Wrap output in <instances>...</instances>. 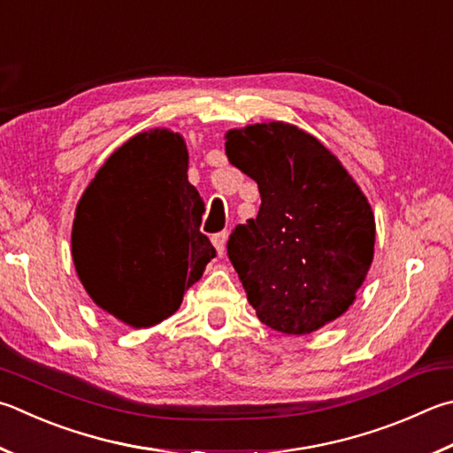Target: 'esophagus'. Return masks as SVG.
<instances>
[{
  "mask_svg": "<svg viewBox=\"0 0 453 453\" xmlns=\"http://www.w3.org/2000/svg\"><path fill=\"white\" fill-rule=\"evenodd\" d=\"M226 242H227V232H219L216 235H211V243H213V248L218 250L219 257L226 253Z\"/></svg>",
  "mask_w": 453,
  "mask_h": 453,
  "instance_id": "34e87169",
  "label": "esophagus"
}]
</instances>
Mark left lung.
Returning <instances> with one entry per match:
<instances>
[{"instance_id":"8db88e82","label":"left lung","mask_w":453,"mask_h":453,"mask_svg":"<svg viewBox=\"0 0 453 453\" xmlns=\"http://www.w3.org/2000/svg\"><path fill=\"white\" fill-rule=\"evenodd\" d=\"M227 160L257 182L259 213L227 257L261 323L307 334L355 303L374 255V216L334 154L287 122L226 134Z\"/></svg>"}]
</instances>
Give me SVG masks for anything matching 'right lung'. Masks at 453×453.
<instances>
[{"mask_svg": "<svg viewBox=\"0 0 453 453\" xmlns=\"http://www.w3.org/2000/svg\"><path fill=\"white\" fill-rule=\"evenodd\" d=\"M202 213L182 136L154 128L117 148L73 221V261L90 299L134 328L174 315L216 257Z\"/></svg>", "mask_w": 453, "mask_h": 453, "instance_id": "right-lung-1", "label": "right lung"}]
</instances>
